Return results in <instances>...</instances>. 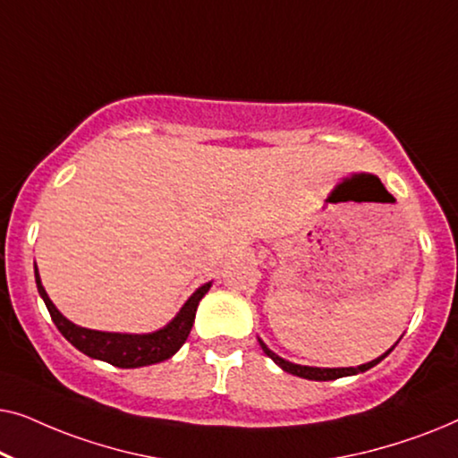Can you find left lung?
Returning <instances> with one entry per match:
<instances>
[{
  "mask_svg": "<svg viewBox=\"0 0 458 458\" xmlns=\"http://www.w3.org/2000/svg\"><path fill=\"white\" fill-rule=\"evenodd\" d=\"M260 342V340H259ZM260 348L265 350V354L268 359H273L277 365L284 369V371L292 373V375H298V377H304V379H315V381H331V379H337V377H346V375H356V373H365L369 369L377 365L379 360H384L387 354H390V350L384 356H379V359H375L371 362H367V365H360V367H346V369H318V367H302V365H293V362H287L281 359L273 352V350H268L265 344L260 342Z\"/></svg>",
  "mask_w": 458,
  "mask_h": 458,
  "instance_id": "8db88e82",
  "label": "left lung"
}]
</instances>
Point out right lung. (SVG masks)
<instances>
[{
	"label": "right lung",
	"mask_w": 458,
	"mask_h": 458,
	"mask_svg": "<svg viewBox=\"0 0 458 458\" xmlns=\"http://www.w3.org/2000/svg\"><path fill=\"white\" fill-rule=\"evenodd\" d=\"M35 281L37 290H39L43 302H46L49 315L55 327L60 329V334L72 344L74 348H79L81 352L91 356V359H99L110 362V365L121 367V369H135V367H146L154 365V362H162L177 352L183 346L187 335H190L193 318H196V310L199 300L204 298V293L210 290V284L199 287L193 296L187 300L183 309L179 310V315L166 325L165 329L154 331L148 335H127V334H106V331H93L79 327L68 321L66 317L60 315V310L52 304V300L47 298L46 290H43L39 273H37L35 265Z\"/></svg>",
	"instance_id": "add662e5"
}]
</instances>
